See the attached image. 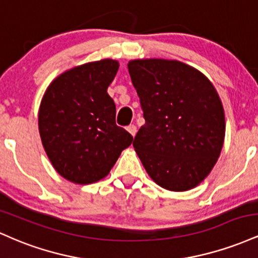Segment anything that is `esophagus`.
<instances>
[{"label": "esophagus", "instance_id": "1", "mask_svg": "<svg viewBox=\"0 0 258 258\" xmlns=\"http://www.w3.org/2000/svg\"><path fill=\"white\" fill-rule=\"evenodd\" d=\"M127 131L130 132V135H131L132 137H135L136 133H137V127H136L135 125H130V126H127Z\"/></svg>", "mask_w": 258, "mask_h": 258}]
</instances>
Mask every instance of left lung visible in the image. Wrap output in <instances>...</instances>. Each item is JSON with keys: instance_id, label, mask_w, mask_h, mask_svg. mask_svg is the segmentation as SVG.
I'll list each match as a JSON object with an SVG mask.
<instances>
[{"instance_id": "8db88e82", "label": "left lung", "mask_w": 258, "mask_h": 258, "mask_svg": "<svg viewBox=\"0 0 258 258\" xmlns=\"http://www.w3.org/2000/svg\"><path fill=\"white\" fill-rule=\"evenodd\" d=\"M127 68L146 119L133 141L138 158L158 185L190 190L209 176L223 147L226 120L215 86L173 59H133Z\"/></svg>"}]
</instances>
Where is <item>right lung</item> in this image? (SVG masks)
Instances as JSON below:
<instances>
[{
	"label": "right lung",
	"mask_w": 258,
	"mask_h": 258,
	"mask_svg": "<svg viewBox=\"0 0 258 258\" xmlns=\"http://www.w3.org/2000/svg\"><path fill=\"white\" fill-rule=\"evenodd\" d=\"M116 59L90 61L58 75L38 109V132L52 166L75 184L108 176L133 138L115 123L108 87L119 70Z\"/></svg>",
	"instance_id": "obj_1"
}]
</instances>
